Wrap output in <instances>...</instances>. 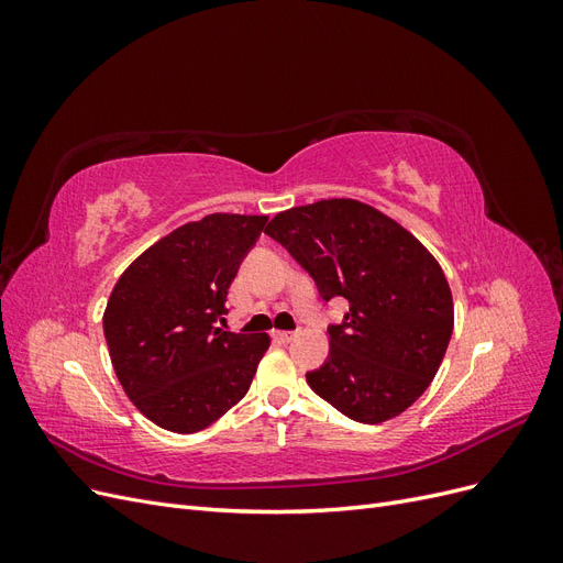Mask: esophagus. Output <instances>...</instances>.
I'll list each match as a JSON object with an SVG mask.
<instances>
[{"mask_svg":"<svg viewBox=\"0 0 563 563\" xmlns=\"http://www.w3.org/2000/svg\"><path fill=\"white\" fill-rule=\"evenodd\" d=\"M272 338H275L277 343H291L294 333L291 331H272Z\"/></svg>","mask_w":563,"mask_h":563,"instance_id":"34e87169","label":"esophagus"}]
</instances>
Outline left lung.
<instances>
[{"instance_id": "left-lung-1", "label": "left lung", "mask_w": 563, "mask_h": 563, "mask_svg": "<svg viewBox=\"0 0 563 563\" xmlns=\"http://www.w3.org/2000/svg\"><path fill=\"white\" fill-rule=\"evenodd\" d=\"M319 296L350 302L329 327V360L308 385L340 413L378 424L404 413L437 376L453 333V298L434 255L397 220L356 199H321L269 220Z\"/></svg>"}]
</instances>
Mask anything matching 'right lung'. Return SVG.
<instances>
[{
  "instance_id": "obj_1",
  "label": "right lung",
  "mask_w": 563,
  "mask_h": 563,
  "mask_svg": "<svg viewBox=\"0 0 563 563\" xmlns=\"http://www.w3.org/2000/svg\"><path fill=\"white\" fill-rule=\"evenodd\" d=\"M267 216L211 213L141 253L103 314L126 397L159 428L192 434L240 401L269 347L267 333L216 327L228 288Z\"/></svg>"
}]
</instances>
